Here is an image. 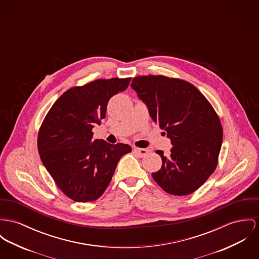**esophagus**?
Listing matches in <instances>:
<instances>
[{
  "mask_svg": "<svg viewBox=\"0 0 259 259\" xmlns=\"http://www.w3.org/2000/svg\"><path fill=\"white\" fill-rule=\"evenodd\" d=\"M133 151H134V153L137 154L139 157L146 156V155L148 154V152H149L147 149H140V148H134Z\"/></svg>",
  "mask_w": 259,
  "mask_h": 259,
  "instance_id": "esophagus-1",
  "label": "esophagus"
}]
</instances>
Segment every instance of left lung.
I'll return each instance as SVG.
<instances>
[{"instance_id": "1", "label": "left lung", "mask_w": 259, "mask_h": 259, "mask_svg": "<svg viewBox=\"0 0 259 259\" xmlns=\"http://www.w3.org/2000/svg\"><path fill=\"white\" fill-rule=\"evenodd\" d=\"M131 88L172 145L167 157L157 151L162 164L152 174L153 179L168 194L194 192L214 172L218 162L223 129L214 108L185 80L140 76L133 79Z\"/></svg>"}]
</instances>
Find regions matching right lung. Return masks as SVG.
<instances>
[{"instance_id": "add662e5", "label": "right lung", "mask_w": 259, "mask_h": 259, "mask_svg": "<svg viewBox=\"0 0 259 259\" xmlns=\"http://www.w3.org/2000/svg\"><path fill=\"white\" fill-rule=\"evenodd\" d=\"M131 78L97 80L64 93L52 105L38 134L43 165L65 195L76 202L100 198L127 144L93 138V128L105 118L109 100L124 92Z\"/></svg>"}]
</instances>
